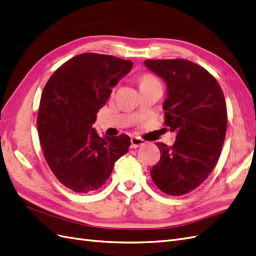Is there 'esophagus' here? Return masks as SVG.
I'll list each match as a JSON object with an SVG mask.
<instances>
[{
    "mask_svg": "<svg viewBox=\"0 0 256 256\" xmlns=\"http://www.w3.org/2000/svg\"><path fill=\"white\" fill-rule=\"evenodd\" d=\"M131 148H136V147H140L141 145L145 144V141L142 140V138H138V136H132L131 138Z\"/></svg>",
    "mask_w": 256,
    "mask_h": 256,
    "instance_id": "obj_1",
    "label": "esophagus"
}]
</instances>
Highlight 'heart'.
Listing matches in <instances>:
<instances>
[{
    "label": "heart",
    "instance_id": "b5f03b06",
    "mask_svg": "<svg viewBox=\"0 0 256 256\" xmlns=\"http://www.w3.org/2000/svg\"><path fill=\"white\" fill-rule=\"evenodd\" d=\"M152 80H156L154 78V76H144L143 78H142V80H141V83L142 82H146V81H152Z\"/></svg>",
    "mask_w": 256,
    "mask_h": 256
}]
</instances>
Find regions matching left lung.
Returning <instances> with one entry per match:
<instances>
[{
    "mask_svg": "<svg viewBox=\"0 0 256 256\" xmlns=\"http://www.w3.org/2000/svg\"><path fill=\"white\" fill-rule=\"evenodd\" d=\"M144 65L166 84L164 124L176 132L173 146L157 143L161 157L150 170L166 194L182 196L202 184L219 160L228 126L219 83L187 60H146Z\"/></svg>",
    "mask_w": 256,
    "mask_h": 256,
    "instance_id": "1",
    "label": "left lung"
}]
</instances>
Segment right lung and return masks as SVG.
Returning a JSON list of instances; mask_svg holds the SVG:
<instances>
[{"mask_svg":"<svg viewBox=\"0 0 256 256\" xmlns=\"http://www.w3.org/2000/svg\"><path fill=\"white\" fill-rule=\"evenodd\" d=\"M134 63L106 54L83 53L62 65L42 90L37 128L46 161L67 188L88 193L110 177L127 154V134L99 136L92 124L112 88Z\"/></svg>","mask_w":256,"mask_h":256,"instance_id":"add662e5","label":"right lung"}]
</instances>
